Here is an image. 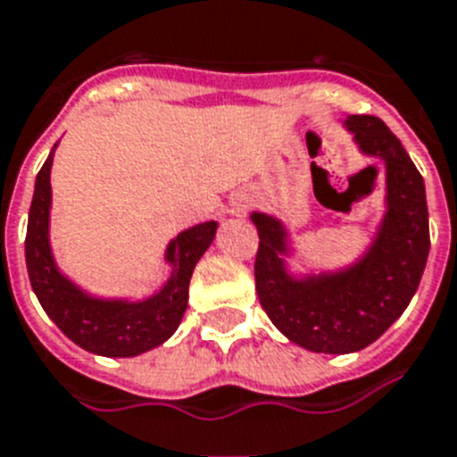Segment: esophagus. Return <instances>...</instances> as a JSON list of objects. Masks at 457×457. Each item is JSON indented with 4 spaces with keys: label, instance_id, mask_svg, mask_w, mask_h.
<instances>
[{
    "label": "esophagus",
    "instance_id": "esophagus-1",
    "mask_svg": "<svg viewBox=\"0 0 457 457\" xmlns=\"http://www.w3.org/2000/svg\"><path fill=\"white\" fill-rule=\"evenodd\" d=\"M235 208H232V213H244V211H246V198L244 196H239V198H235Z\"/></svg>",
    "mask_w": 457,
    "mask_h": 457
}]
</instances>
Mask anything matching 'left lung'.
Masks as SVG:
<instances>
[{
	"instance_id": "1",
	"label": "left lung",
	"mask_w": 457,
	"mask_h": 457,
	"mask_svg": "<svg viewBox=\"0 0 457 457\" xmlns=\"http://www.w3.org/2000/svg\"><path fill=\"white\" fill-rule=\"evenodd\" d=\"M345 127L364 155L386 165V213L360 261L295 278L285 266V225L273 215L252 213L259 229L253 275L261 306L287 340L326 354L364 350L391 328L420 287L429 256L424 179L398 136L371 114H353Z\"/></svg>"
}]
</instances>
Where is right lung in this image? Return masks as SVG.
Wrapping results in <instances>:
<instances>
[{"mask_svg":"<svg viewBox=\"0 0 457 457\" xmlns=\"http://www.w3.org/2000/svg\"><path fill=\"white\" fill-rule=\"evenodd\" d=\"M54 148L37 172L28 213L26 266L35 297L57 328L88 353L103 357H136L148 353L165 343L182 323L189 302L191 273L213 242L218 222L194 225L167 244L165 261L172 266V275L153 297L141 302L93 297L62 275L52 256L50 170Z\"/></svg>","mask_w":457,"mask_h":457,"instance_id":"1","label":"right lung"}]
</instances>
